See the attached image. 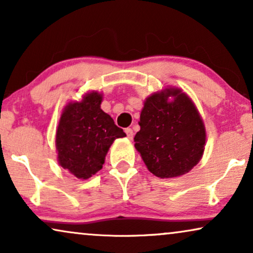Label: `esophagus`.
I'll use <instances>...</instances> for the list:
<instances>
[{"instance_id": "34e87169", "label": "esophagus", "mask_w": 253, "mask_h": 253, "mask_svg": "<svg viewBox=\"0 0 253 253\" xmlns=\"http://www.w3.org/2000/svg\"><path fill=\"white\" fill-rule=\"evenodd\" d=\"M126 136H127V138H129V139H132V138H133V131H132V129H130V127H126Z\"/></svg>"}]
</instances>
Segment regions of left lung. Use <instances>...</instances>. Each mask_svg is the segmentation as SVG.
I'll return each instance as SVG.
<instances>
[{
	"instance_id": "obj_1",
	"label": "left lung",
	"mask_w": 253,
	"mask_h": 253,
	"mask_svg": "<svg viewBox=\"0 0 253 253\" xmlns=\"http://www.w3.org/2000/svg\"><path fill=\"white\" fill-rule=\"evenodd\" d=\"M134 147L152 174L160 178L189 172L203 158L205 124L191 98L178 87L152 93L140 113Z\"/></svg>"
}]
</instances>
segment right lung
Here are the masks:
<instances>
[{
	"instance_id": "obj_1",
	"label": "right lung",
	"mask_w": 253,
	"mask_h": 253,
	"mask_svg": "<svg viewBox=\"0 0 253 253\" xmlns=\"http://www.w3.org/2000/svg\"><path fill=\"white\" fill-rule=\"evenodd\" d=\"M102 98V93L96 91L85 93L81 101L67 103L58 121L57 162L79 179L95 175L114 140L126 136L101 109Z\"/></svg>"
}]
</instances>
